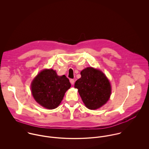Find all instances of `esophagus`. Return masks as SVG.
Here are the masks:
<instances>
[{
  "label": "esophagus",
  "instance_id": "1",
  "mask_svg": "<svg viewBox=\"0 0 149 149\" xmlns=\"http://www.w3.org/2000/svg\"><path fill=\"white\" fill-rule=\"evenodd\" d=\"M70 83H71L72 85H73V84H74V80H73V79H70Z\"/></svg>",
  "mask_w": 149,
  "mask_h": 149
}]
</instances>
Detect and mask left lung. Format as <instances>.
<instances>
[{
    "label": "left lung",
    "instance_id": "8db88e82",
    "mask_svg": "<svg viewBox=\"0 0 149 149\" xmlns=\"http://www.w3.org/2000/svg\"><path fill=\"white\" fill-rule=\"evenodd\" d=\"M81 78L78 79L74 87L86 107L96 109L104 105L111 93V86L106 75L100 70L92 67L83 69Z\"/></svg>",
    "mask_w": 149,
    "mask_h": 149
}]
</instances>
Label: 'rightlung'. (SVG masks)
Wrapping results in <instances>:
<instances>
[{
	"label": "right lung",
	"mask_w": 149,
	"mask_h": 149,
	"mask_svg": "<svg viewBox=\"0 0 149 149\" xmlns=\"http://www.w3.org/2000/svg\"><path fill=\"white\" fill-rule=\"evenodd\" d=\"M71 84L65 76H59L53 69H44L31 83V93L35 100L49 109L57 108Z\"/></svg>",
	"instance_id": "1"
}]
</instances>
